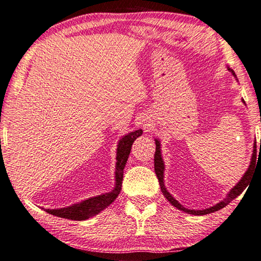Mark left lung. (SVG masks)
Returning <instances> with one entry per match:
<instances>
[{
  "instance_id": "1",
  "label": "left lung",
  "mask_w": 261,
  "mask_h": 261,
  "mask_svg": "<svg viewBox=\"0 0 261 261\" xmlns=\"http://www.w3.org/2000/svg\"><path fill=\"white\" fill-rule=\"evenodd\" d=\"M228 71L231 72V74L236 77L237 80V76L235 74V72L231 70L230 67H227ZM243 103L245 104L244 99ZM154 142H156V152H154V172H156L157 177H158V181H159V185H161V189H162V193L163 195L165 196V198L170 202L173 206H175L177 210H180V211H184L186 213H189V214H194V216H204V214H208V213H213L216 211H219V210H221L226 206V205L229 204L232 199H235L237 196H240L242 193H243V190L246 188L250 185L251 182V177L254 174V168H255V163H257V144H255V141L253 143V153H252V157H251V162H250V165L248 167V170L243 174V176L241 177V180L237 182L236 186L232 187V188L229 190V193L227 194L226 198H223L221 202L217 203L214 206L211 207H207L205 210H189V208H186L184 205H181L177 200L173 197V196L168 193V190L166 189L165 185H164V171H165V164H164L163 161V156H162V148H161V141L158 139H154ZM260 149H261V142H260Z\"/></svg>"
}]
</instances>
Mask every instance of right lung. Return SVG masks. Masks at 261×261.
Masks as SVG:
<instances>
[{
	"label": "right lung",
	"mask_w": 261,
	"mask_h": 261,
	"mask_svg": "<svg viewBox=\"0 0 261 261\" xmlns=\"http://www.w3.org/2000/svg\"><path fill=\"white\" fill-rule=\"evenodd\" d=\"M143 130L138 129L134 132H130L119 140L117 145V163H116V171H114V188L109 191V193H104L102 195H97L95 197L87 198L82 200L80 203L72 204L70 206L62 207V208H45L44 211L49 214L56 216L64 219H71V220H87L91 217H95L104 208H107L110 204L114 202V199L118 197L121 190V184H122V175H123V168L126 166L128 156L130 153L132 145H133L134 141L142 135Z\"/></svg>",
	"instance_id": "add662e5"
}]
</instances>
